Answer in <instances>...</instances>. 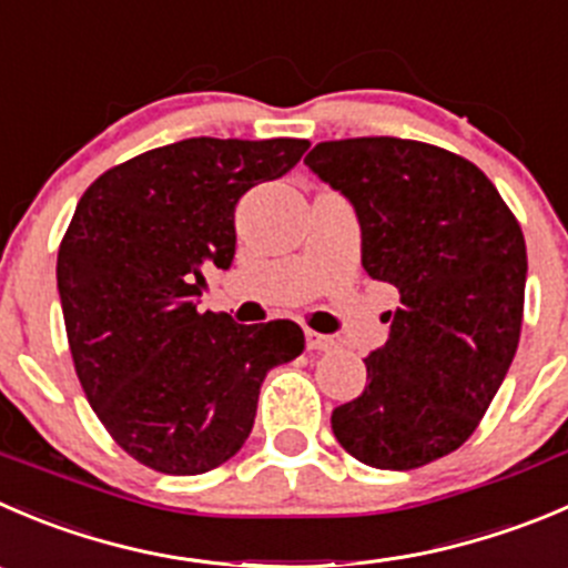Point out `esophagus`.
Returning <instances> with one entry per match:
<instances>
[{
    "mask_svg": "<svg viewBox=\"0 0 568 568\" xmlns=\"http://www.w3.org/2000/svg\"><path fill=\"white\" fill-rule=\"evenodd\" d=\"M305 344L307 349H318V352H327L335 346V338H329V335H322V333H313V329H307L305 333Z\"/></svg>",
    "mask_w": 568,
    "mask_h": 568,
    "instance_id": "obj_1",
    "label": "esophagus"
}]
</instances>
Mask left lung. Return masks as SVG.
Returning <instances> with one entry per match:
<instances>
[{
	"mask_svg": "<svg viewBox=\"0 0 568 568\" xmlns=\"http://www.w3.org/2000/svg\"><path fill=\"white\" fill-rule=\"evenodd\" d=\"M355 207L366 274L399 291L368 385L333 410L341 447L374 469H418L475 433L521 333L527 250L491 180L405 138L324 141L305 158Z\"/></svg>",
	"mask_w": 568,
	"mask_h": 568,
	"instance_id": "8db88e82",
	"label": "left lung"
}]
</instances>
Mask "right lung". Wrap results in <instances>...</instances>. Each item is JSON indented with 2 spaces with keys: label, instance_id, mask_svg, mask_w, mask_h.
Here are the masks:
<instances>
[{
  "label": "right lung",
  "instance_id": "1",
  "mask_svg": "<svg viewBox=\"0 0 568 568\" xmlns=\"http://www.w3.org/2000/svg\"><path fill=\"white\" fill-rule=\"evenodd\" d=\"M307 141L185 138L104 172L58 252V294L77 377L124 453L163 475L233 458L257 394L305 349L294 322L200 313L202 268H230L235 205L300 163Z\"/></svg>",
  "mask_w": 568,
  "mask_h": 568
}]
</instances>
